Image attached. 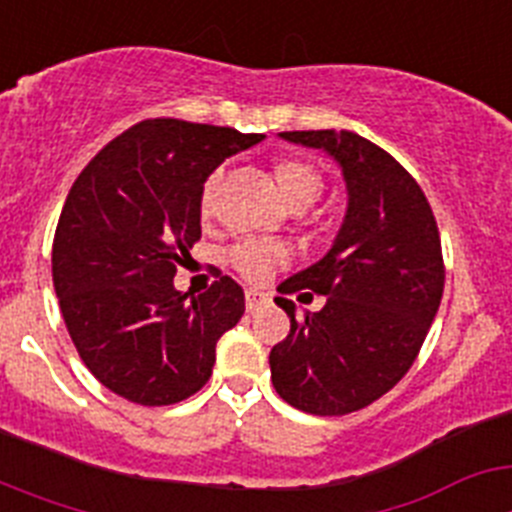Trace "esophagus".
I'll use <instances>...</instances> for the list:
<instances>
[{
    "label": "esophagus",
    "instance_id": "1",
    "mask_svg": "<svg viewBox=\"0 0 512 512\" xmlns=\"http://www.w3.org/2000/svg\"><path fill=\"white\" fill-rule=\"evenodd\" d=\"M269 302H271V295H266V292H259V289H248L246 292V310L248 312L261 310V307H266Z\"/></svg>",
    "mask_w": 512,
    "mask_h": 512
}]
</instances>
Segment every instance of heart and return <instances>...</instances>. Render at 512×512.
I'll list each match as a JSON object with an SVG mask.
<instances>
[{
	"instance_id": "1",
	"label": "heart",
	"mask_w": 512,
	"mask_h": 512,
	"mask_svg": "<svg viewBox=\"0 0 512 512\" xmlns=\"http://www.w3.org/2000/svg\"><path fill=\"white\" fill-rule=\"evenodd\" d=\"M274 176H277V184L282 189L284 200L289 205H300V202H315L323 192V179L310 164H302L295 158H287V161H279L274 166ZM217 182H220V171L210 176L202 187V210H210L212 197H215ZM289 261V251L277 241H269V238H243L241 243H235L228 251V264L233 266L241 277H246L248 282H266L282 269Z\"/></svg>"
}]
</instances>
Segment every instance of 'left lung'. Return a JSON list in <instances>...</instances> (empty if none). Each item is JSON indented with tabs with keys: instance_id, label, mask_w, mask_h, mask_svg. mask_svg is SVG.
<instances>
[{
	"instance_id": "left-lung-1",
	"label": "left lung",
	"mask_w": 512,
	"mask_h": 512,
	"mask_svg": "<svg viewBox=\"0 0 512 512\" xmlns=\"http://www.w3.org/2000/svg\"><path fill=\"white\" fill-rule=\"evenodd\" d=\"M336 161L346 212L323 259L279 284L282 295H325L297 320L277 297L289 336L271 348V382L284 402L310 415H346L390 392L413 366L443 295L441 238L413 176L351 130L279 133ZM297 297V300H300Z\"/></svg>"
}]
</instances>
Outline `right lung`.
I'll list each match as a JSON object with an SVG mask.
<instances>
[{
  "label": "right lung",
  "mask_w": 512,
  "mask_h": 512,
  "mask_svg": "<svg viewBox=\"0 0 512 512\" xmlns=\"http://www.w3.org/2000/svg\"><path fill=\"white\" fill-rule=\"evenodd\" d=\"M264 135L161 117L117 135L71 187L53 241V287L89 372L138 405L200 392L215 346L246 310L241 284L205 295L174 287L202 235V187L225 158Z\"/></svg>",
  "instance_id": "add662e5"
}]
</instances>
